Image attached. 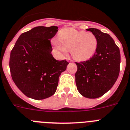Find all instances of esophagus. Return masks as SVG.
Wrapping results in <instances>:
<instances>
[{"label":"esophagus","mask_w":130,"mask_h":130,"mask_svg":"<svg viewBox=\"0 0 130 130\" xmlns=\"http://www.w3.org/2000/svg\"><path fill=\"white\" fill-rule=\"evenodd\" d=\"M67 59L69 61H70V62H72V60L70 58H67Z\"/></svg>","instance_id":"1"}]
</instances>
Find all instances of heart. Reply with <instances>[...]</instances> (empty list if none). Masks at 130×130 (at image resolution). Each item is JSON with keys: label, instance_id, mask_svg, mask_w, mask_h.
Returning a JSON list of instances; mask_svg holds the SVG:
<instances>
[{"label": "heart", "instance_id": "heart-1", "mask_svg": "<svg viewBox=\"0 0 130 130\" xmlns=\"http://www.w3.org/2000/svg\"><path fill=\"white\" fill-rule=\"evenodd\" d=\"M58 41L54 40L55 48L66 54L67 50L71 52L72 57L78 61H84L93 56L96 51V37L92 32L78 31L74 28H65L58 34Z\"/></svg>", "mask_w": 130, "mask_h": 130}]
</instances>
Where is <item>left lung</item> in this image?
Listing matches in <instances>:
<instances>
[{
  "label": "left lung",
  "instance_id": "8db88e82",
  "mask_svg": "<svg viewBox=\"0 0 130 130\" xmlns=\"http://www.w3.org/2000/svg\"><path fill=\"white\" fill-rule=\"evenodd\" d=\"M98 41L96 51L89 60L76 62V84L79 93L88 99H96L110 89L119 75V48L108 34L89 28Z\"/></svg>",
  "mask_w": 130,
  "mask_h": 130
}]
</instances>
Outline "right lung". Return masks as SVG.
Returning <instances> with one entry per match:
<instances>
[{"label":"right lung","instance_id":"1","mask_svg":"<svg viewBox=\"0 0 130 130\" xmlns=\"http://www.w3.org/2000/svg\"><path fill=\"white\" fill-rule=\"evenodd\" d=\"M58 28L37 26L22 34L10 53L13 81L26 96L42 100L56 91L59 77L69 64L52 56L51 39Z\"/></svg>","mask_w":130,"mask_h":130}]
</instances>
